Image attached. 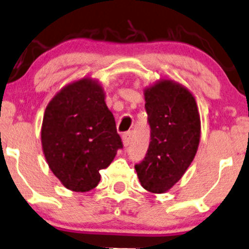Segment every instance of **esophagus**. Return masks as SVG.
Returning a JSON list of instances; mask_svg holds the SVG:
<instances>
[{"label":"esophagus","mask_w":249,"mask_h":249,"mask_svg":"<svg viewBox=\"0 0 249 249\" xmlns=\"http://www.w3.org/2000/svg\"><path fill=\"white\" fill-rule=\"evenodd\" d=\"M131 135H132V133H131L130 131H128V132H125V133L122 135L123 144H124L125 147H127L128 144H130V142H131Z\"/></svg>","instance_id":"esophagus-1"}]
</instances>
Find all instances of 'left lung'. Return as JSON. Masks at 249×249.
Listing matches in <instances>:
<instances>
[{"label":"left lung","instance_id":"8db88e82","mask_svg":"<svg viewBox=\"0 0 249 249\" xmlns=\"http://www.w3.org/2000/svg\"><path fill=\"white\" fill-rule=\"evenodd\" d=\"M150 142L144 159L135 164L141 186L164 193L182 177L200 142L201 122L194 96L172 80H160L144 89Z\"/></svg>","mask_w":249,"mask_h":249}]
</instances>
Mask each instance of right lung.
<instances>
[{"instance_id":"add662e5","label":"right lung","mask_w":249,"mask_h":249,"mask_svg":"<svg viewBox=\"0 0 249 249\" xmlns=\"http://www.w3.org/2000/svg\"><path fill=\"white\" fill-rule=\"evenodd\" d=\"M41 142L50 170L65 187H96L100 170L123 148L101 85L84 78L62 88L46 108Z\"/></svg>"}]
</instances>
